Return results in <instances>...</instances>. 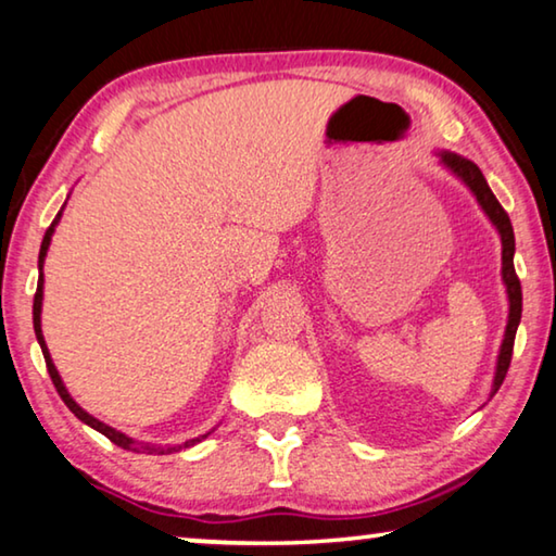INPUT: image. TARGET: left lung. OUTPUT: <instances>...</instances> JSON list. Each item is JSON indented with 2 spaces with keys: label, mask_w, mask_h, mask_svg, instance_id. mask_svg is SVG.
Returning a JSON list of instances; mask_svg holds the SVG:
<instances>
[{
  "label": "left lung",
  "mask_w": 556,
  "mask_h": 556,
  "mask_svg": "<svg viewBox=\"0 0 556 556\" xmlns=\"http://www.w3.org/2000/svg\"><path fill=\"white\" fill-rule=\"evenodd\" d=\"M442 162L454 174H457V177H462L464 185H467L471 192H475L477 202L482 204L486 217L492 219V225L500 229V235H502V277H504V285H507V294H509V321H507V331H504L500 362H496L494 389H492V394H496V389L502 387L504 377H507L511 352H515L517 327H519V319H521V285H519V277L515 271V229H511L509 214L504 212V206L500 202H496L494 192L490 189V185H486L484 174L479 172L475 162L464 160V156L452 154V152H444Z\"/></svg>",
  "instance_id": "left-lung-1"
}]
</instances>
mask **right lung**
Masks as SVG:
<instances>
[{
	"label": "right lung",
	"instance_id": "right-lung-1",
	"mask_svg": "<svg viewBox=\"0 0 556 556\" xmlns=\"http://www.w3.org/2000/svg\"><path fill=\"white\" fill-rule=\"evenodd\" d=\"M60 214H62V212H60ZM60 214H56V219L52 222V225H49L45 239H41V250H39V281H37V294H35V306H31V314H35V331H37V339H39L41 354H45L47 371H49V377H52V384H54L56 392H60L62 402L66 404V407H70V412L74 414V417L81 419V421H85V425H89L92 429H97V432H102L106 439H110V442H114L117 446H122V450H135V452H144V454H172V452L185 450V446H192V444H197L199 439H204L206 434H204V437H197V439H189V442H185V444H177V446H149V444H137L135 439L124 437L122 432H117V429L106 427V425H102V421H99V419H94L92 414H87L85 409L79 407L77 402L72 400L70 392H66V389H64L62 379H60V371L54 369L52 357H49V350H47V344H45V337H41V319H39V314H41V281H45V279H41V264H45V256H47V250H49V242H52L54 225H56V222H60Z\"/></svg>",
	"mask_w": 556,
	"mask_h": 556
}]
</instances>
